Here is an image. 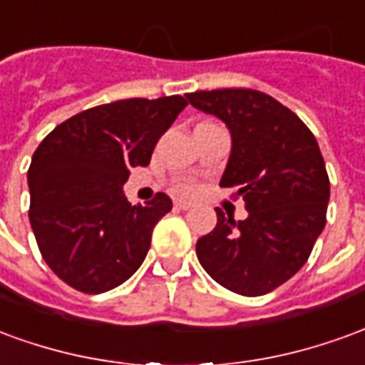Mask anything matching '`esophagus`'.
Here are the masks:
<instances>
[{"label":"esophagus","instance_id":"esophagus-1","mask_svg":"<svg viewBox=\"0 0 365 365\" xmlns=\"http://www.w3.org/2000/svg\"><path fill=\"white\" fill-rule=\"evenodd\" d=\"M174 205L178 207V209H190V207H193V203L191 201H187V199H174Z\"/></svg>","mask_w":365,"mask_h":365}]
</instances>
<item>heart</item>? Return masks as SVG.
<instances>
[{"instance_id": "obj_1", "label": "heart", "mask_w": 365, "mask_h": 365, "mask_svg": "<svg viewBox=\"0 0 365 365\" xmlns=\"http://www.w3.org/2000/svg\"><path fill=\"white\" fill-rule=\"evenodd\" d=\"M191 187H193V185H191V183H187V182H183V183H180V185H178V190H180V191H190Z\"/></svg>"}]
</instances>
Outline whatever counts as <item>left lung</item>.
<instances>
[{"instance_id": "8db88e82", "label": "left lung", "mask_w": 365, "mask_h": 365, "mask_svg": "<svg viewBox=\"0 0 365 365\" xmlns=\"http://www.w3.org/2000/svg\"><path fill=\"white\" fill-rule=\"evenodd\" d=\"M195 109L229 127L232 148L221 187H237L248 217L217 207V227L195 245L222 287L266 295L303 268L327 225L330 182L313 133L268 93L245 88L187 93Z\"/></svg>"}]
</instances>
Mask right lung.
<instances>
[{
	"instance_id": "add662e5",
	"label": "right lung",
	"mask_w": 365,
	"mask_h": 365,
	"mask_svg": "<svg viewBox=\"0 0 365 365\" xmlns=\"http://www.w3.org/2000/svg\"><path fill=\"white\" fill-rule=\"evenodd\" d=\"M187 101L120 99L78 113L46 135L27 172L29 219L48 268L82 293L127 282L146 258L152 230L172 209L158 193L130 205V168L148 166L158 138Z\"/></svg>"
}]
</instances>
